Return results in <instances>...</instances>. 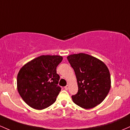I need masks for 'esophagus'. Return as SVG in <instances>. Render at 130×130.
Listing matches in <instances>:
<instances>
[{
    "label": "esophagus",
    "instance_id": "esophagus-1",
    "mask_svg": "<svg viewBox=\"0 0 130 130\" xmlns=\"http://www.w3.org/2000/svg\"><path fill=\"white\" fill-rule=\"evenodd\" d=\"M68 88H69V85H67L66 86H65V90H68Z\"/></svg>",
    "mask_w": 130,
    "mask_h": 130
}]
</instances>
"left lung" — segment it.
<instances>
[{
    "label": "left lung",
    "mask_w": 130,
    "mask_h": 130,
    "mask_svg": "<svg viewBox=\"0 0 130 130\" xmlns=\"http://www.w3.org/2000/svg\"><path fill=\"white\" fill-rule=\"evenodd\" d=\"M67 59L75 71L78 83V92L72 97L74 103L85 109L100 104L111 87L110 75L106 65L84 53L72 54Z\"/></svg>",
    "instance_id": "8db88e82"
}]
</instances>
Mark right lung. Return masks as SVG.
<instances>
[{
  "label": "right lung",
  "mask_w": 130,
  "mask_h": 130,
  "mask_svg": "<svg viewBox=\"0 0 130 130\" xmlns=\"http://www.w3.org/2000/svg\"><path fill=\"white\" fill-rule=\"evenodd\" d=\"M60 55H41L21 68L17 76V89L23 100L36 110L55 102L61 91L56 68L62 61Z\"/></svg>",
  "instance_id": "add662e5"
}]
</instances>
